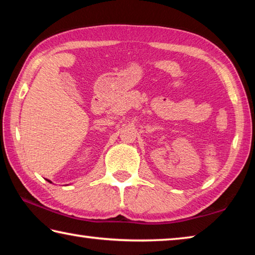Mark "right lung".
<instances>
[{"instance_id": "1", "label": "right lung", "mask_w": 255, "mask_h": 255, "mask_svg": "<svg viewBox=\"0 0 255 255\" xmlns=\"http://www.w3.org/2000/svg\"><path fill=\"white\" fill-rule=\"evenodd\" d=\"M49 182H50V181H49Z\"/></svg>"}]
</instances>
